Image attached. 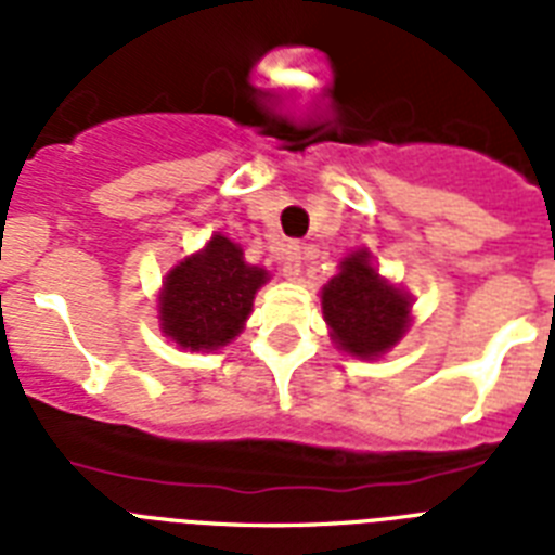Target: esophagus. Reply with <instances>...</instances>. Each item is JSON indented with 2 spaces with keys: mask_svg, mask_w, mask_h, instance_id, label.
<instances>
[{
  "mask_svg": "<svg viewBox=\"0 0 555 555\" xmlns=\"http://www.w3.org/2000/svg\"><path fill=\"white\" fill-rule=\"evenodd\" d=\"M279 261H282V276L299 279V273H302V250H299V244H287Z\"/></svg>",
  "mask_w": 555,
  "mask_h": 555,
  "instance_id": "esophagus-1",
  "label": "esophagus"
}]
</instances>
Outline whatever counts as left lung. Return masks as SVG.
<instances>
[{"instance_id":"left-lung-1","label":"left lung","mask_w":555,"mask_h":555,"mask_svg":"<svg viewBox=\"0 0 555 555\" xmlns=\"http://www.w3.org/2000/svg\"><path fill=\"white\" fill-rule=\"evenodd\" d=\"M322 313L343 351L377 357L403 337L409 299L371 268L369 253H351L322 287Z\"/></svg>"}]
</instances>
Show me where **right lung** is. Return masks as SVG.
Instances as JSON below:
<instances>
[{"label":"right lung","mask_w":555,"mask_h":555,"mask_svg":"<svg viewBox=\"0 0 555 555\" xmlns=\"http://www.w3.org/2000/svg\"><path fill=\"white\" fill-rule=\"evenodd\" d=\"M268 273L242 259L224 235H212L198 256L178 264L164 282L160 325L181 348H221L250 317L253 296Z\"/></svg>","instance_id":"1"}]
</instances>
